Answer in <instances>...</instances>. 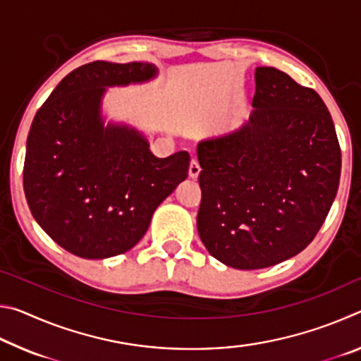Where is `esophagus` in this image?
<instances>
[{"instance_id": "1", "label": "esophagus", "mask_w": 361, "mask_h": 361, "mask_svg": "<svg viewBox=\"0 0 361 361\" xmlns=\"http://www.w3.org/2000/svg\"><path fill=\"white\" fill-rule=\"evenodd\" d=\"M199 175H200V166L195 159H192L191 164H189V176H191L192 180H195L199 178Z\"/></svg>"}]
</instances>
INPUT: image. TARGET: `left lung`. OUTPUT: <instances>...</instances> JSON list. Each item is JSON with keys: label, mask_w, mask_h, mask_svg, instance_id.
<instances>
[{"label": "left lung", "mask_w": 361, "mask_h": 361, "mask_svg": "<svg viewBox=\"0 0 361 361\" xmlns=\"http://www.w3.org/2000/svg\"><path fill=\"white\" fill-rule=\"evenodd\" d=\"M255 81L245 124L197 145L200 240L213 258L245 271L302 252L341 176L338 135L320 95L272 66H258Z\"/></svg>", "instance_id": "obj_1"}]
</instances>
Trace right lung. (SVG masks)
<instances>
[{
	"label": "right lung",
	"mask_w": 361,
	"mask_h": 361,
	"mask_svg": "<svg viewBox=\"0 0 361 361\" xmlns=\"http://www.w3.org/2000/svg\"><path fill=\"white\" fill-rule=\"evenodd\" d=\"M152 63L92 62L59 82L42 103L27 138L23 191L46 234L85 259L126 253L148 231L151 216L186 180V151L159 159L127 124L105 126L106 87L156 78Z\"/></svg>",
	"instance_id": "1"
}]
</instances>
